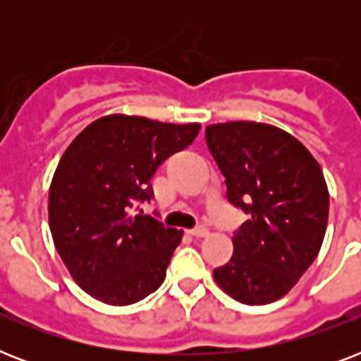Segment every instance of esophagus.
Masks as SVG:
<instances>
[{
    "label": "esophagus",
    "mask_w": 361,
    "mask_h": 361,
    "mask_svg": "<svg viewBox=\"0 0 361 361\" xmlns=\"http://www.w3.org/2000/svg\"><path fill=\"white\" fill-rule=\"evenodd\" d=\"M189 234L195 238H206L209 234V231L206 228V226H197V228H191V231H189Z\"/></svg>",
    "instance_id": "obj_1"
}]
</instances>
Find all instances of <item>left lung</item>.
Instances as JSON below:
<instances>
[{"label": "left lung", "instance_id": "1", "mask_svg": "<svg viewBox=\"0 0 361 361\" xmlns=\"http://www.w3.org/2000/svg\"><path fill=\"white\" fill-rule=\"evenodd\" d=\"M206 142L226 197L249 214L215 281L245 305L275 302L307 271L324 240L330 195L322 169L302 142L268 123L208 125Z\"/></svg>", "mask_w": 361, "mask_h": 361}]
</instances>
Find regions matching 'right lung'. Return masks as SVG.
I'll use <instances>...</instances> for the list:
<instances>
[{"instance_id":"add662e5","label":"right lung","mask_w":361,"mask_h":361,"mask_svg":"<svg viewBox=\"0 0 361 361\" xmlns=\"http://www.w3.org/2000/svg\"><path fill=\"white\" fill-rule=\"evenodd\" d=\"M198 123L112 114L90 123L65 149L48 192L54 245L82 290L130 305L163 285L183 232L142 215L161 164L197 138Z\"/></svg>"}]
</instances>
